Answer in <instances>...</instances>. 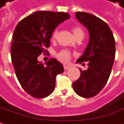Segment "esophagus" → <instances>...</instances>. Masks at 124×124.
Returning a JSON list of instances; mask_svg holds the SVG:
<instances>
[{
	"label": "esophagus",
	"instance_id": "34e87169",
	"mask_svg": "<svg viewBox=\"0 0 124 124\" xmlns=\"http://www.w3.org/2000/svg\"><path fill=\"white\" fill-rule=\"evenodd\" d=\"M63 68H64V70H68V69H70V66H68V65H64Z\"/></svg>",
	"mask_w": 124,
	"mask_h": 124
}]
</instances>
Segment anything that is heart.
Returning a JSON list of instances; mask_svg holds the SVG:
<instances>
[{"label":"heart","instance_id":"1","mask_svg":"<svg viewBox=\"0 0 124 124\" xmlns=\"http://www.w3.org/2000/svg\"><path fill=\"white\" fill-rule=\"evenodd\" d=\"M72 32L74 33L75 37L80 36V35H84V33L83 29H81V27H80L78 26H75L74 27H72ZM58 30L56 29L54 30V31L53 32L52 35V39H55L57 35H58ZM70 52H69L67 50H61L60 52H58L56 56L57 58L61 61H63V62H67L70 58Z\"/></svg>","mask_w":124,"mask_h":124}]
</instances>
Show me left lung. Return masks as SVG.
<instances>
[{"mask_svg":"<svg viewBox=\"0 0 124 124\" xmlns=\"http://www.w3.org/2000/svg\"><path fill=\"white\" fill-rule=\"evenodd\" d=\"M76 19L89 31V41L76 63L87 62V70L80 69V76L72 83L74 91L85 98L97 95L107 84L115 56V41L107 23L92 14L75 13Z\"/></svg>","mask_w":124,"mask_h":124,"instance_id":"left-lung-1","label":"left lung"}]
</instances>
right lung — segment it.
<instances>
[{
	"label": "right lung",
	"mask_w": 124,
	"mask_h": 124,
	"mask_svg": "<svg viewBox=\"0 0 124 124\" xmlns=\"http://www.w3.org/2000/svg\"><path fill=\"white\" fill-rule=\"evenodd\" d=\"M64 12L37 11L24 17L16 26L11 47V62L22 87L29 95L44 98L55 88L56 76L63 72V65L52 58L44 65L37 57L47 52L56 27L69 19Z\"/></svg>",
	"instance_id": "right-lung-1"
}]
</instances>
